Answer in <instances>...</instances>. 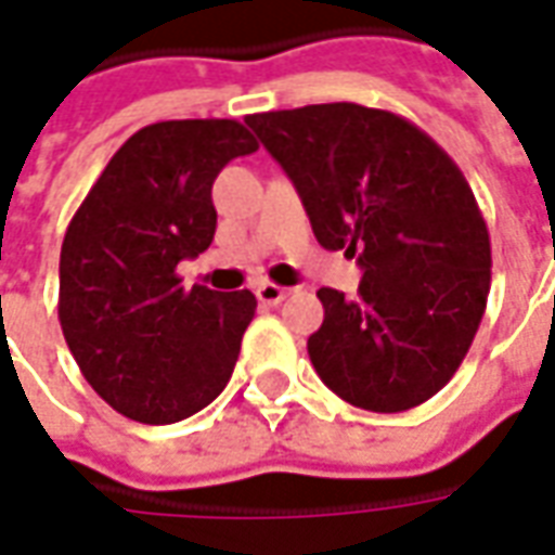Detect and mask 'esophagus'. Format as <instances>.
Listing matches in <instances>:
<instances>
[{
  "instance_id": "obj_1",
  "label": "esophagus",
  "mask_w": 555,
  "mask_h": 555,
  "mask_svg": "<svg viewBox=\"0 0 555 555\" xmlns=\"http://www.w3.org/2000/svg\"><path fill=\"white\" fill-rule=\"evenodd\" d=\"M291 294V288L285 285H276V282H264V285H258L255 288V297L264 302V306H279V302L285 300Z\"/></svg>"
}]
</instances>
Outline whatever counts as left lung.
<instances>
[{
    "label": "left lung",
    "instance_id": "left-lung-1",
    "mask_svg": "<svg viewBox=\"0 0 555 555\" xmlns=\"http://www.w3.org/2000/svg\"><path fill=\"white\" fill-rule=\"evenodd\" d=\"M297 186L324 249L357 255V300L321 288L314 372L374 413L418 408L449 384L490 291L488 222L464 171L413 121L360 103L246 115Z\"/></svg>",
    "mask_w": 555,
    "mask_h": 555
}]
</instances>
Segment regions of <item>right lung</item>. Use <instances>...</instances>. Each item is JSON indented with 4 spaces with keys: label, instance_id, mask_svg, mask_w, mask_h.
<instances>
[{
    "label": "right lung",
    "instance_id": "add662e5",
    "mask_svg": "<svg viewBox=\"0 0 555 555\" xmlns=\"http://www.w3.org/2000/svg\"><path fill=\"white\" fill-rule=\"evenodd\" d=\"M253 151L234 118L142 127L67 225L59 324L82 377L121 416L171 425L229 384L255 294L183 288L175 270L214 241L210 186L222 166Z\"/></svg>",
    "mask_w": 555,
    "mask_h": 555
}]
</instances>
